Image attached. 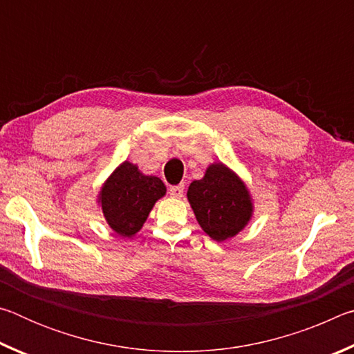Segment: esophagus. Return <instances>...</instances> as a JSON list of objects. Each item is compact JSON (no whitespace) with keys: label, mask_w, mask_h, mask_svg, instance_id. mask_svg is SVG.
Returning a JSON list of instances; mask_svg holds the SVG:
<instances>
[{"label":"esophagus","mask_w":354,"mask_h":354,"mask_svg":"<svg viewBox=\"0 0 354 354\" xmlns=\"http://www.w3.org/2000/svg\"><path fill=\"white\" fill-rule=\"evenodd\" d=\"M169 194L173 196V198H181L184 194V184L171 185V187L169 189Z\"/></svg>","instance_id":"1"}]
</instances>
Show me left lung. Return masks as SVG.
Wrapping results in <instances>:
<instances>
[{"mask_svg":"<svg viewBox=\"0 0 354 354\" xmlns=\"http://www.w3.org/2000/svg\"><path fill=\"white\" fill-rule=\"evenodd\" d=\"M187 200L203 231L217 242L239 234L253 217L248 187L221 162L211 164L205 176L190 183Z\"/></svg>","mask_w":354,"mask_h":354,"instance_id":"left-lung-1","label":"left lung"}]
</instances>
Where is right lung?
<instances>
[{"label": "right lung", "mask_w": 354, "mask_h": 354, "mask_svg": "<svg viewBox=\"0 0 354 354\" xmlns=\"http://www.w3.org/2000/svg\"><path fill=\"white\" fill-rule=\"evenodd\" d=\"M167 187L158 176L143 175L129 160L120 164L106 179L98 194V205L113 231L133 237L142 230L153 206L165 195Z\"/></svg>", "instance_id": "add662e5"}]
</instances>
